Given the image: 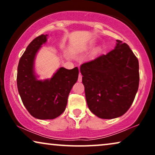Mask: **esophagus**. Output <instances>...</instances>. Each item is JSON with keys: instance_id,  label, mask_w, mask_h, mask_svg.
Masks as SVG:
<instances>
[{"instance_id": "34e87169", "label": "esophagus", "mask_w": 155, "mask_h": 155, "mask_svg": "<svg viewBox=\"0 0 155 155\" xmlns=\"http://www.w3.org/2000/svg\"><path fill=\"white\" fill-rule=\"evenodd\" d=\"M82 75H81V74H79V77H78V82H81L82 81Z\"/></svg>"}]
</instances>
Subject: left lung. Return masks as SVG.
Instances as JSON below:
<instances>
[{"label": "left lung", "instance_id": "1", "mask_svg": "<svg viewBox=\"0 0 155 155\" xmlns=\"http://www.w3.org/2000/svg\"><path fill=\"white\" fill-rule=\"evenodd\" d=\"M116 46L80 66L87 104L104 119L120 117L129 109L139 86V63L128 44Z\"/></svg>", "mask_w": 155, "mask_h": 155}]
</instances>
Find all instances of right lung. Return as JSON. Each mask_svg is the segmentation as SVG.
<instances>
[{"mask_svg":"<svg viewBox=\"0 0 155 155\" xmlns=\"http://www.w3.org/2000/svg\"><path fill=\"white\" fill-rule=\"evenodd\" d=\"M47 35L36 37L27 46L19 61L17 84L23 104L38 119H54L65 111L68 97L77 82L78 67L68 70L61 67L51 79L37 80L35 60L38 51L47 41Z\"/></svg>","mask_w":155,"mask_h":155,"instance_id":"obj_1","label":"right lung"}]
</instances>
